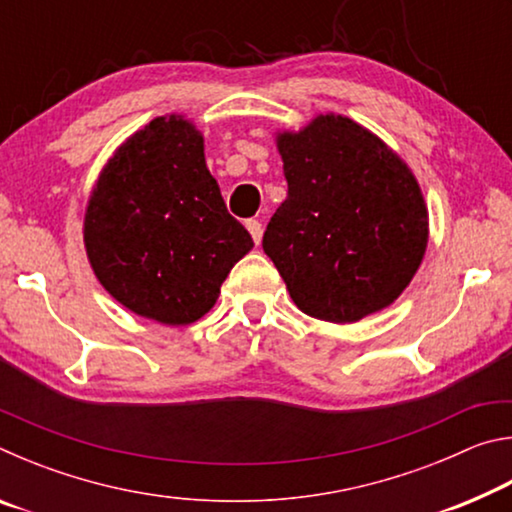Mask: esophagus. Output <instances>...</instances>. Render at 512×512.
Instances as JSON below:
<instances>
[{
  "label": "esophagus",
  "mask_w": 512,
  "mask_h": 512,
  "mask_svg": "<svg viewBox=\"0 0 512 512\" xmlns=\"http://www.w3.org/2000/svg\"><path fill=\"white\" fill-rule=\"evenodd\" d=\"M246 228H248L250 237H253L255 244H259V241H262V235H264V228H262V223H259L257 219H248V221H246Z\"/></svg>",
  "instance_id": "1"
}]
</instances>
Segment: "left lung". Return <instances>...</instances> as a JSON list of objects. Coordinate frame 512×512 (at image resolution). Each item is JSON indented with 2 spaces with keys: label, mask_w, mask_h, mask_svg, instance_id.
Instances as JSON below:
<instances>
[{
  "label": "left lung",
  "mask_w": 512,
  "mask_h": 512,
  "mask_svg": "<svg viewBox=\"0 0 512 512\" xmlns=\"http://www.w3.org/2000/svg\"><path fill=\"white\" fill-rule=\"evenodd\" d=\"M289 194L264 253L291 300L327 323H357L409 287L429 241L418 178L384 140L345 115L275 133Z\"/></svg>",
  "instance_id": "8db88e82"
}]
</instances>
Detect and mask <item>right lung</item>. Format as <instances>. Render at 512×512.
Masks as SVG:
<instances>
[{"mask_svg":"<svg viewBox=\"0 0 512 512\" xmlns=\"http://www.w3.org/2000/svg\"><path fill=\"white\" fill-rule=\"evenodd\" d=\"M83 241L119 305L176 327L214 307L230 268L255 246L225 210L203 133L185 115L155 117L117 146L92 187Z\"/></svg>","mask_w":512,"mask_h":512,"instance_id":"add662e5","label":"right lung"}]
</instances>
